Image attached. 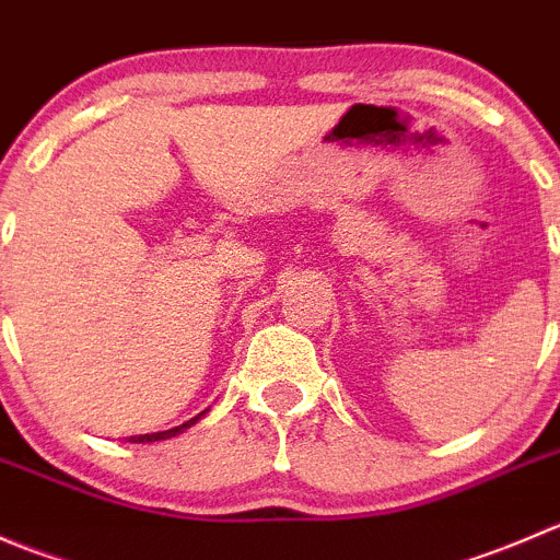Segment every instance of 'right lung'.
Returning <instances> with one entry per match:
<instances>
[{
  "mask_svg": "<svg viewBox=\"0 0 560 560\" xmlns=\"http://www.w3.org/2000/svg\"><path fill=\"white\" fill-rule=\"evenodd\" d=\"M202 415H206V411H200V415H197V417H191V420H186L184 425L171 428V431H160V433H140V436H129V442H132V444H149V442H162V439H173V436H178L180 431H186V428H189V425H195V422L200 420Z\"/></svg>",
  "mask_w": 560,
  "mask_h": 560,
  "instance_id": "1",
  "label": "right lung"
}]
</instances>
